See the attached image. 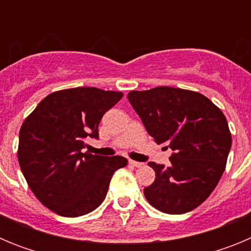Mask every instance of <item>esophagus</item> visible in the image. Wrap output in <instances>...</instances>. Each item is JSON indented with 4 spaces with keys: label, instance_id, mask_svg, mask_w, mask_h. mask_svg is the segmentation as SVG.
Segmentation results:
<instances>
[{
    "label": "esophagus",
    "instance_id": "34e87169",
    "mask_svg": "<svg viewBox=\"0 0 251 251\" xmlns=\"http://www.w3.org/2000/svg\"><path fill=\"white\" fill-rule=\"evenodd\" d=\"M129 165H132L133 167H142V166H143V163H142V162L133 161V159H129Z\"/></svg>",
    "mask_w": 251,
    "mask_h": 251
}]
</instances>
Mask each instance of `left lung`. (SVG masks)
<instances>
[{"label": "left lung", "mask_w": 251, "mask_h": 251, "mask_svg": "<svg viewBox=\"0 0 251 251\" xmlns=\"http://www.w3.org/2000/svg\"><path fill=\"white\" fill-rule=\"evenodd\" d=\"M128 100L154 142L174 151L168 167L148 163L156 172L143 190L148 202L172 215L200 206L220 181L231 148L224 113L205 95L171 86L132 90Z\"/></svg>", "instance_id": "obj_1"}]
</instances>
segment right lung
Masks as SVG:
<instances>
[{
    "label": "right lung",
    "instance_id": "1",
    "mask_svg": "<svg viewBox=\"0 0 251 251\" xmlns=\"http://www.w3.org/2000/svg\"><path fill=\"white\" fill-rule=\"evenodd\" d=\"M123 93L72 88L49 94L22 123L19 158L22 174L37 200L60 216L89 214L104 201L110 179L127 158L90 154L85 138H99L104 113Z\"/></svg>",
    "mask_w": 251,
    "mask_h": 251
}]
</instances>
